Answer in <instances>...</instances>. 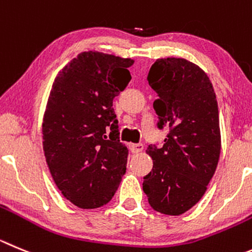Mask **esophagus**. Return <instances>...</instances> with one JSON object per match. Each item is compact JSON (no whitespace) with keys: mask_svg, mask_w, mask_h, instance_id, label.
I'll return each instance as SVG.
<instances>
[{"mask_svg":"<svg viewBox=\"0 0 252 252\" xmlns=\"http://www.w3.org/2000/svg\"><path fill=\"white\" fill-rule=\"evenodd\" d=\"M129 149H130V152L134 153V154H138V153H140L144 149V145H143L142 143H139V144H130L129 145Z\"/></svg>","mask_w":252,"mask_h":252,"instance_id":"34e87169","label":"esophagus"}]
</instances>
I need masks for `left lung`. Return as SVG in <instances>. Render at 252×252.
Segmentation results:
<instances>
[{
    "mask_svg": "<svg viewBox=\"0 0 252 252\" xmlns=\"http://www.w3.org/2000/svg\"><path fill=\"white\" fill-rule=\"evenodd\" d=\"M149 86L158 128L168 126L163 147L150 144L153 169L143 190L150 206L165 215H182L205 194L218 166L221 138L219 109L206 73L184 58H161L150 67Z\"/></svg>",
    "mask_w": 252,
    "mask_h": 252,
    "instance_id": "left-lung-1",
    "label": "left lung"
}]
</instances>
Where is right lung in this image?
Returning a JSON list of instances; mask_svg holds the SVG:
<instances>
[{"label":"right lung","instance_id":"obj_1","mask_svg":"<svg viewBox=\"0 0 252 252\" xmlns=\"http://www.w3.org/2000/svg\"><path fill=\"white\" fill-rule=\"evenodd\" d=\"M133 63L82 52L52 87L42 126L44 157L63 196L81 209L109 203L126 170L113 99L130 82Z\"/></svg>","mask_w":252,"mask_h":252}]
</instances>
